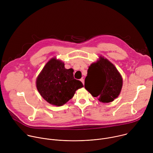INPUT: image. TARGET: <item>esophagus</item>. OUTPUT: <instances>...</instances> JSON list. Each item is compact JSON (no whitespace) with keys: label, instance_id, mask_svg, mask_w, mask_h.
I'll list each match as a JSON object with an SVG mask.
<instances>
[{"label":"esophagus","instance_id":"obj_1","mask_svg":"<svg viewBox=\"0 0 153 153\" xmlns=\"http://www.w3.org/2000/svg\"><path fill=\"white\" fill-rule=\"evenodd\" d=\"M80 80L82 82V83L84 85V79H83V78H82V79H80Z\"/></svg>","mask_w":153,"mask_h":153}]
</instances>
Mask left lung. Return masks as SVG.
<instances>
[{
  "label": "left lung",
  "mask_w": 153,
  "mask_h": 153,
  "mask_svg": "<svg viewBox=\"0 0 153 153\" xmlns=\"http://www.w3.org/2000/svg\"><path fill=\"white\" fill-rule=\"evenodd\" d=\"M122 85V76L117 68L102 56L89 67L85 79V89L102 103L111 102L116 99Z\"/></svg>",
  "instance_id": "1"
}]
</instances>
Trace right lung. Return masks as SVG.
Wrapping results in <instances>:
<instances>
[{"mask_svg": "<svg viewBox=\"0 0 153 153\" xmlns=\"http://www.w3.org/2000/svg\"><path fill=\"white\" fill-rule=\"evenodd\" d=\"M74 70L66 69L65 64L56 57L50 59L36 79L37 89L49 103L57 106L73 98L76 91L83 87L82 83L74 78Z\"/></svg>", "mask_w": 153, "mask_h": 153, "instance_id": "1", "label": "right lung"}]
</instances>
